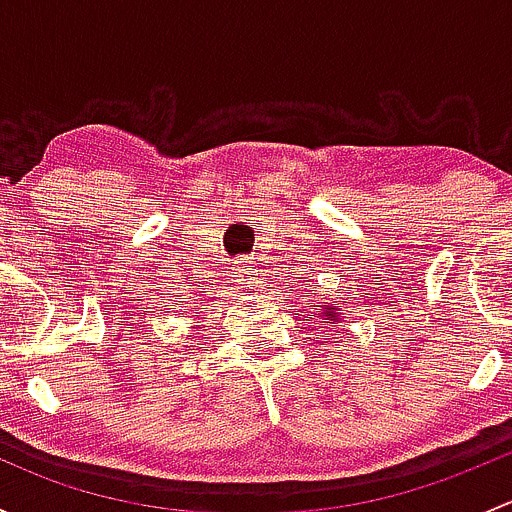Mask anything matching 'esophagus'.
I'll return each instance as SVG.
<instances>
[{"label":"esophagus","mask_w":512,"mask_h":512,"mask_svg":"<svg viewBox=\"0 0 512 512\" xmlns=\"http://www.w3.org/2000/svg\"><path fill=\"white\" fill-rule=\"evenodd\" d=\"M235 277H237V282L245 287H255V282H257V272L252 270V267H237Z\"/></svg>","instance_id":"34e87169"}]
</instances>
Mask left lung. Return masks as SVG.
Masks as SVG:
<instances>
[{"label":"left lung","mask_w":512,"mask_h":512,"mask_svg":"<svg viewBox=\"0 0 512 512\" xmlns=\"http://www.w3.org/2000/svg\"><path fill=\"white\" fill-rule=\"evenodd\" d=\"M309 317H314V314H309ZM322 317L329 319V324H337L339 322V309L334 307V304H322Z\"/></svg>","instance_id":"8db88e82"}]
</instances>
